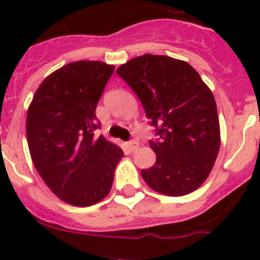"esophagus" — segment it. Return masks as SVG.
<instances>
[{
  "label": "esophagus",
  "instance_id": "34e87169",
  "mask_svg": "<svg viewBox=\"0 0 260 260\" xmlns=\"http://www.w3.org/2000/svg\"><path fill=\"white\" fill-rule=\"evenodd\" d=\"M127 147H128V150L130 151H135L139 147V143H138L137 141H130L127 143Z\"/></svg>",
  "mask_w": 260,
  "mask_h": 260
}]
</instances>
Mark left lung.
I'll use <instances>...</instances> for the list:
<instances>
[{"mask_svg":"<svg viewBox=\"0 0 260 260\" xmlns=\"http://www.w3.org/2000/svg\"><path fill=\"white\" fill-rule=\"evenodd\" d=\"M134 89L156 141V162L141 172L151 189L169 197L197 190L212 171L220 148L215 98L191 65L168 56L135 57L117 69Z\"/></svg>","mask_w":260,"mask_h":260,"instance_id":"obj_1","label":"left lung"}]
</instances>
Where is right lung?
I'll list each match as a JSON object with an SVG mask.
<instances>
[{"label":"right lung","instance_id":"right-lung-1","mask_svg":"<svg viewBox=\"0 0 260 260\" xmlns=\"http://www.w3.org/2000/svg\"><path fill=\"white\" fill-rule=\"evenodd\" d=\"M114 66L77 61L48 75L27 112L36 171L61 201L87 207L109 194L123 151L103 135L95 110Z\"/></svg>","mask_w":260,"mask_h":260}]
</instances>
